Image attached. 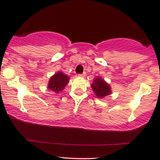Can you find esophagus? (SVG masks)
Wrapping results in <instances>:
<instances>
[{"label":"esophagus","instance_id":"1","mask_svg":"<svg viewBox=\"0 0 160 160\" xmlns=\"http://www.w3.org/2000/svg\"><path fill=\"white\" fill-rule=\"evenodd\" d=\"M86 76V73L84 72V73H80V74H78V77H84Z\"/></svg>","mask_w":160,"mask_h":160}]
</instances>
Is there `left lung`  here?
<instances>
[{
	"instance_id": "8db88e82",
	"label": "left lung",
	"mask_w": 160,
	"mask_h": 160,
	"mask_svg": "<svg viewBox=\"0 0 160 160\" xmlns=\"http://www.w3.org/2000/svg\"><path fill=\"white\" fill-rule=\"evenodd\" d=\"M94 93L98 98H103L111 93L110 86L101 77H97L91 85Z\"/></svg>"
}]
</instances>
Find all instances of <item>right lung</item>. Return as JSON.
Instances as JSON below:
<instances>
[{"label":"right lung","instance_id":"1","mask_svg":"<svg viewBox=\"0 0 160 160\" xmlns=\"http://www.w3.org/2000/svg\"><path fill=\"white\" fill-rule=\"evenodd\" d=\"M69 80L70 78L68 76L65 75L62 72H58L50 78L48 87L51 91L58 93L64 89L68 83Z\"/></svg>","mask_w":160,"mask_h":160}]
</instances>
